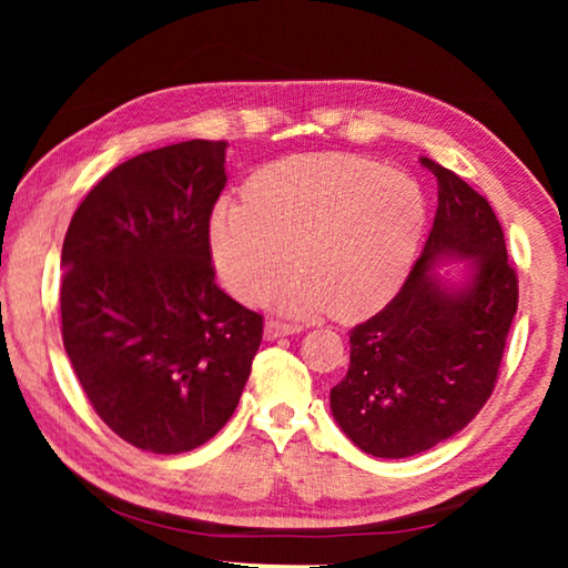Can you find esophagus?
I'll use <instances>...</instances> for the list:
<instances>
[{
    "instance_id": "34e87169",
    "label": "esophagus",
    "mask_w": 568,
    "mask_h": 568,
    "mask_svg": "<svg viewBox=\"0 0 568 568\" xmlns=\"http://www.w3.org/2000/svg\"><path fill=\"white\" fill-rule=\"evenodd\" d=\"M303 325L297 323H285V321H267L265 323V341H277L283 338V335H293V333H301Z\"/></svg>"
}]
</instances>
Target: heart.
Instances as JSON below:
<instances>
[{
	"mask_svg": "<svg viewBox=\"0 0 568 568\" xmlns=\"http://www.w3.org/2000/svg\"><path fill=\"white\" fill-rule=\"evenodd\" d=\"M428 220L426 192L406 172L321 152L263 168L247 200L220 197L207 240L220 281L240 301H263L295 261L303 271L275 293L277 307L295 315L333 307L353 321L400 291Z\"/></svg>",
	"mask_w": 568,
	"mask_h": 568,
	"instance_id": "1",
	"label": "heart"
}]
</instances>
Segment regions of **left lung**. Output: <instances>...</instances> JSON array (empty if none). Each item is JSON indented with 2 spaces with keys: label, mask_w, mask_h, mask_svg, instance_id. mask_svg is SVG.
Masks as SVG:
<instances>
[{
  "label": "left lung",
  "mask_w": 568,
  "mask_h": 568,
  "mask_svg": "<svg viewBox=\"0 0 568 568\" xmlns=\"http://www.w3.org/2000/svg\"><path fill=\"white\" fill-rule=\"evenodd\" d=\"M438 210L398 295L351 331V365L331 410L355 446L406 458L466 428L494 393L518 305L501 223L484 195L438 162ZM464 260V284L435 267Z\"/></svg>",
  "instance_id": "1"
}]
</instances>
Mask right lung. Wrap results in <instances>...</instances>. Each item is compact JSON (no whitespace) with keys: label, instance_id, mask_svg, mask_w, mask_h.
Instances as JSON below:
<instances>
[{"label":"right lung","instance_id":"right-lung-1","mask_svg":"<svg viewBox=\"0 0 568 568\" xmlns=\"http://www.w3.org/2000/svg\"><path fill=\"white\" fill-rule=\"evenodd\" d=\"M225 150L190 140L122 162L64 235V351L98 416L150 454L207 444L263 341V315L220 291L210 263Z\"/></svg>","mask_w":568,"mask_h":568}]
</instances>
